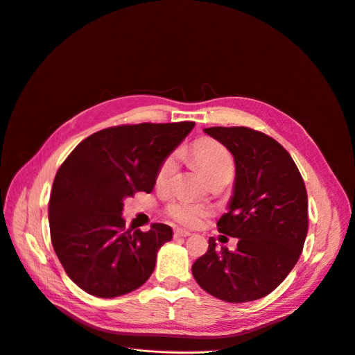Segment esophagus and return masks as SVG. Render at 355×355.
I'll return each instance as SVG.
<instances>
[{
  "label": "esophagus",
  "instance_id": "34e87169",
  "mask_svg": "<svg viewBox=\"0 0 355 355\" xmlns=\"http://www.w3.org/2000/svg\"><path fill=\"white\" fill-rule=\"evenodd\" d=\"M191 236V232L183 231V229H175V238H186Z\"/></svg>",
  "mask_w": 355,
  "mask_h": 355
}]
</instances>
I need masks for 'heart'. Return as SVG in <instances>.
<instances>
[{
    "mask_svg": "<svg viewBox=\"0 0 355 355\" xmlns=\"http://www.w3.org/2000/svg\"><path fill=\"white\" fill-rule=\"evenodd\" d=\"M192 155L198 168L203 173V176L211 180L214 178L222 175H232L234 172V159L232 155L227 152L226 148L212 139H200L192 146ZM176 157L171 155L164 159L160 169L157 172V182L164 183L171 178L175 171ZM168 216L175 219L176 222L187 226L198 225L206 215L207 209L202 205L192 203L187 200H173L169 203Z\"/></svg>",
    "mask_w": 355,
    "mask_h": 355,
    "instance_id": "heart-1",
    "label": "heart"
}]
</instances>
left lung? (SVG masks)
<instances>
[{"mask_svg": "<svg viewBox=\"0 0 355 355\" xmlns=\"http://www.w3.org/2000/svg\"><path fill=\"white\" fill-rule=\"evenodd\" d=\"M235 160L234 195L218 231L238 238L234 252L216 249L192 265L196 282L226 302L259 300L286 278L308 232V199L295 162L268 135L249 128H207ZM222 235V236H223ZM225 238V236H223Z\"/></svg>", "mask_w": 355, "mask_h": 355, "instance_id": "left-lung-1", "label": "left lung"}]
</instances>
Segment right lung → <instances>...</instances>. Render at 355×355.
Returning a JSON list of instances; mask_svg holds the SVG:
<instances>
[{"instance_id": "add662e5", "label": "right lung", "mask_w": 355, "mask_h": 355, "mask_svg": "<svg viewBox=\"0 0 355 355\" xmlns=\"http://www.w3.org/2000/svg\"><path fill=\"white\" fill-rule=\"evenodd\" d=\"M193 121L140 123L103 129L76 146L54 178L49 222L54 251L70 279L87 294L114 298L141 286L172 227L126 231L123 200L150 193L162 163Z\"/></svg>"}]
</instances>
